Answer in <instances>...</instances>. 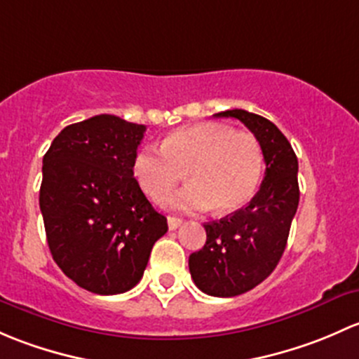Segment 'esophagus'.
<instances>
[{
    "label": "esophagus",
    "mask_w": 359,
    "mask_h": 359,
    "mask_svg": "<svg viewBox=\"0 0 359 359\" xmlns=\"http://www.w3.org/2000/svg\"><path fill=\"white\" fill-rule=\"evenodd\" d=\"M181 224H183V219H181V217H176V216H169L168 217L169 230H176V228H180Z\"/></svg>",
    "instance_id": "obj_1"
}]
</instances>
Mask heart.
Segmentation results:
<instances>
[{"label": "heart", "instance_id": "b5f03b06", "mask_svg": "<svg viewBox=\"0 0 359 359\" xmlns=\"http://www.w3.org/2000/svg\"><path fill=\"white\" fill-rule=\"evenodd\" d=\"M160 149L143 147L133 158V176L152 202H164L183 175L190 187L172 198L180 210L235 212L254 197L262 176V150L256 136L217 123L181 126Z\"/></svg>", "mask_w": 359, "mask_h": 359}]
</instances>
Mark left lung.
Masks as SVG:
<instances>
[{"label": "left lung", "mask_w": 359, "mask_h": 359, "mask_svg": "<svg viewBox=\"0 0 359 359\" xmlns=\"http://www.w3.org/2000/svg\"><path fill=\"white\" fill-rule=\"evenodd\" d=\"M214 116L245 124L266 162L264 180L249 205L205 223V245L188 259L191 278L204 294L235 297L268 278L285 250L299 205V164L289 140L271 121L242 109Z\"/></svg>", "instance_id": "obj_1"}]
</instances>
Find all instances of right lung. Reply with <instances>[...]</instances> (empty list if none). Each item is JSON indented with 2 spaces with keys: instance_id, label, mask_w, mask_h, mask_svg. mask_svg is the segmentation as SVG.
<instances>
[{
  "instance_id": "add662e5",
  "label": "right lung",
  "mask_w": 359,
  "mask_h": 359,
  "mask_svg": "<svg viewBox=\"0 0 359 359\" xmlns=\"http://www.w3.org/2000/svg\"><path fill=\"white\" fill-rule=\"evenodd\" d=\"M147 126L100 114L58 133L43 157L39 190L53 261L72 282L100 295L142 280L168 219L133 176Z\"/></svg>"
}]
</instances>
